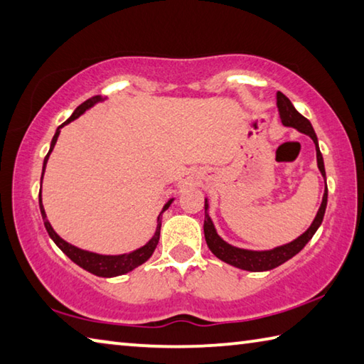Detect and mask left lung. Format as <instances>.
Returning a JSON list of instances; mask_svg holds the SVG:
<instances>
[{
  "mask_svg": "<svg viewBox=\"0 0 364 364\" xmlns=\"http://www.w3.org/2000/svg\"><path fill=\"white\" fill-rule=\"evenodd\" d=\"M277 105L279 110V117H282V123L284 126H291L296 127L297 131H301L307 136L311 137V140L315 142L316 146V161H318V168H320L323 177L326 178V172H324V163H323V155L320 151V146H318V139L316 134L311 127L310 121L302 117L299 113L294 105L291 104V100L286 97L283 92H277ZM326 203H328V187L324 190L323 195V201L321 206L318 209V214L314 220V224L310 225V228L305 233H302L297 240L291 241V243L275 247L272 251H247V250H240V247L230 246L222 240L215 228L213 225V220L208 214V201H205V238L208 247L211 250L215 257H219L224 262L230 264L233 267H238L241 270H247V272H265V270H272L275 267L284 264L286 260H289L291 257H294L299 251L304 250V246L309 243L314 237L315 232L318 230V227L321 225L323 218H324V211H326Z\"/></svg>",
  "mask_w": 364,
  "mask_h": 364,
  "instance_id": "left-lung-1",
  "label": "left lung"
}]
</instances>
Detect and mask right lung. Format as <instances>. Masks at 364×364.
<instances>
[{"label": "right lung", "mask_w": 364, "mask_h": 364, "mask_svg": "<svg viewBox=\"0 0 364 364\" xmlns=\"http://www.w3.org/2000/svg\"><path fill=\"white\" fill-rule=\"evenodd\" d=\"M100 100H102L100 95H94V97L85 100L78 108H76L72 117H70L65 121V123H62L59 127H57V131H55L54 137H53V142H50V149L48 151L46 158H44L43 174H44V168H46L48 158L50 155V151H53V149H54V145L57 142V137H59V134H60V127L68 124L70 121H73V119L78 118L80 114L85 113L89 107H92L94 104H97V102H100ZM41 181H43V176H41ZM171 203H172V200H169L168 203H166V206L163 208V213L169 208ZM40 211H41L43 220H44V227H46L49 237L54 240V243L59 246L60 250L65 252L67 256L72 259L76 265H80L81 269L91 272V273H94V275H97V277H104V278L118 277V275H123V273L131 272L132 269H136V267H139V265H142L145 260L150 259V256L153 254V251H155V247H156L158 241H159V228H161V222H158L155 237H153L145 246L140 247V250H136V251H132L129 254H121V256H100V254L82 251V250H80V247H76L73 245L67 243V241H63L59 237V235L54 232V228L50 227L49 220L46 219V213H44V208H43V203H41V192H40Z\"/></svg>", "instance_id": "obj_1"}]
</instances>
